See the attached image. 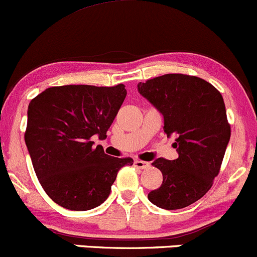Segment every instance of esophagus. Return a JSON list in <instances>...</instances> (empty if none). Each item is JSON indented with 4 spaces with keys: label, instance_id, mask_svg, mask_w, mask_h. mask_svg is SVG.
I'll use <instances>...</instances> for the list:
<instances>
[{
    "label": "esophagus",
    "instance_id": "34e87169",
    "mask_svg": "<svg viewBox=\"0 0 257 257\" xmlns=\"http://www.w3.org/2000/svg\"><path fill=\"white\" fill-rule=\"evenodd\" d=\"M134 164H135V167L139 168V169H148V168H150V163L139 161V159H136V161L134 162Z\"/></svg>",
    "mask_w": 257,
    "mask_h": 257
}]
</instances>
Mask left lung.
I'll use <instances>...</instances> for the list:
<instances>
[{
    "label": "left lung",
    "instance_id": "obj_1",
    "mask_svg": "<svg viewBox=\"0 0 257 257\" xmlns=\"http://www.w3.org/2000/svg\"><path fill=\"white\" fill-rule=\"evenodd\" d=\"M137 89L163 115V128L168 137H176L179 154L174 161L152 163L163 183L148 200L164 209L190 206L211 189L230 140L223 96L205 79L180 73L140 82Z\"/></svg>",
    "mask_w": 257,
    "mask_h": 257
}]
</instances>
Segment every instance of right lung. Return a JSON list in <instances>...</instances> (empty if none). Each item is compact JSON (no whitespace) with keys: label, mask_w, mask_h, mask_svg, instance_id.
Instances as JSON below:
<instances>
[{"label":"right lung","mask_w":257,"mask_h":257,"mask_svg":"<svg viewBox=\"0 0 257 257\" xmlns=\"http://www.w3.org/2000/svg\"><path fill=\"white\" fill-rule=\"evenodd\" d=\"M126 94L123 84H71L48 88L29 103L24 140L38 180L57 205L71 211L100 206L118 170L134 164L92 141L106 136Z\"/></svg>","instance_id":"add662e5"}]
</instances>
